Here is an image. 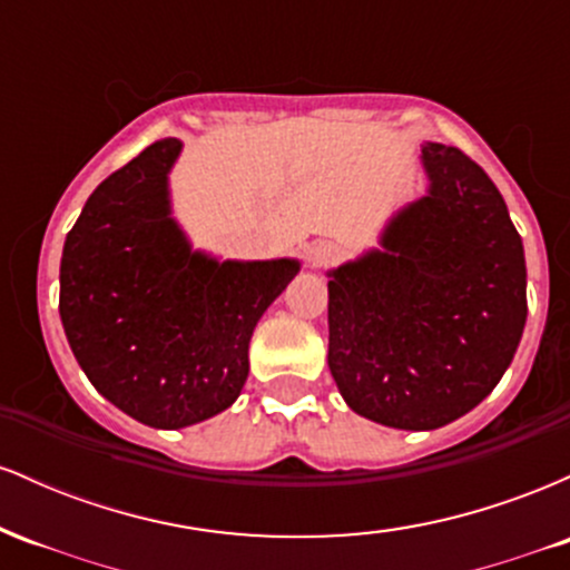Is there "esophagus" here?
<instances>
[{
    "mask_svg": "<svg viewBox=\"0 0 570 570\" xmlns=\"http://www.w3.org/2000/svg\"><path fill=\"white\" fill-rule=\"evenodd\" d=\"M340 246L332 244V240H313L311 246L305 248V259L311 267H330L340 259Z\"/></svg>",
    "mask_w": 570,
    "mask_h": 570,
    "instance_id": "34e87169",
    "label": "esophagus"
}]
</instances>
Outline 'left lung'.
I'll use <instances>...</instances> for the list:
<instances>
[{"instance_id": "8db88e82", "label": "left lung", "mask_w": 570, "mask_h": 570, "mask_svg": "<svg viewBox=\"0 0 570 570\" xmlns=\"http://www.w3.org/2000/svg\"><path fill=\"white\" fill-rule=\"evenodd\" d=\"M429 193L381 248L330 271V372L345 404L391 429L466 415L512 364L528 318L525 252L499 187L458 147L426 141Z\"/></svg>"}]
</instances>
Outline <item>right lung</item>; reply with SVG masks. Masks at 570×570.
<instances>
[{"mask_svg":"<svg viewBox=\"0 0 570 570\" xmlns=\"http://www.w3.org/2000/svg\"><path fill=\"white\" fill-rule=\"evenodd\" d=\"M179 139L149 144L101 181L63 244L61 324L88 381L153 429H185L238 399L248 340L297 259L208 257L171 217Z\"/></svg>","mask_w":570,"mask_h":570,"instance_id":"1","label":"right lung"}]
</instances>
